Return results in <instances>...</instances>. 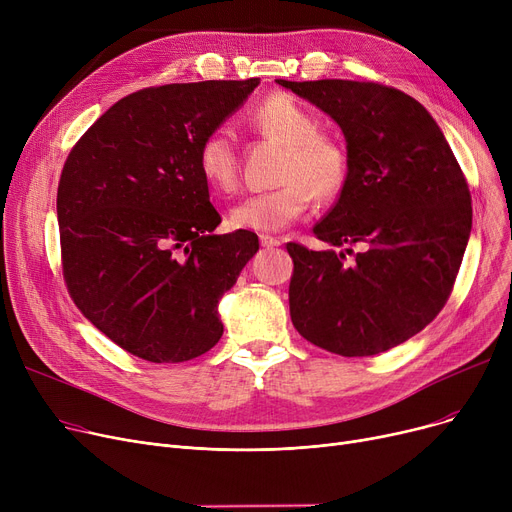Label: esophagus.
Instances as JSON below:
<instances>
[{"label": "esophagus", "instance_id": "esophagus-1", "mask_svg": "<svg viewBox=\"0 0 512 512\" xmlns=\"http://www.w3.org/2000/svg\"><path fill=\"white\" fill-rule=\"evenodd\" d=\"M259 240H261V245H263L265 249H276V247H280V245H282L280 238L270 236V234H261V236H259Z\"/></svg>", "mask_w": 512, "mask_h": 512}]
</instances>
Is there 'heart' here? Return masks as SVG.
<instances>
[{"label": "heart", "mask_w": 512, "mask_h": 512, "mask_svg": "<svg viewBox=\"0 0 512 512\" xmlns=\"http://www.w3.org/2000/svg\"><path fill=\"white\" fill-rule=\"evenodd\" d=\"M253 128L265 139L286 147L276 191L240 201L230 224L242 230H282L309 209L313 195L334 199L348 180L346 149L319 134L317 120L286 95L261 101L249 116ZM197 166L205 182L218 193H232L238 184V155L230 132H207L197 149Z\"/></svg>", "instance_id": "obj_1"}]
</instances>
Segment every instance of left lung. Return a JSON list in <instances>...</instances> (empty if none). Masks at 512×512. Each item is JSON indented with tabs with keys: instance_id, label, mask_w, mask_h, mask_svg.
<instances>
[{
	"instance_id": "8db88e82",
	"label": "left lung",
	"mask_w": 512,
	"mask_h": 512,
	"mask_svg": "<svg viewBox=\"0 0 512 512\" xmlns=\"http://www.w3.org/2000/svg\"><path fill=\"white\" fill-rule=\"evenodd\" d=\"M278 85L342 130L348 180L313 234L328 249H286L294 261L290 319L342 357H371L421 332L444 303L471 234L467 180L438 122L402 91L357 80ZM363 244L348 266L334 246Z\"/></svg>"
}]
</instances>
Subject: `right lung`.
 Instances as JSON below:
<instances>
[{"label":"right lung","instance_id":"right-lung-1","mask_svg":"<svg viewBox=\"0 0 512 512\" xmlns=\"http://www.w3.org/2000/svg\"><path fill=\"white\" fill-rule=\"evenodd\" d=\"M259 78L203 80L132 93L70 151L58 186L64 280L74 305L124 351L151 363L207 353L218 313L255 232L222 222L197 166L203 137L249 99Z\"/></svg>","mask_w":512,"mask_h":512}]
</instances>
